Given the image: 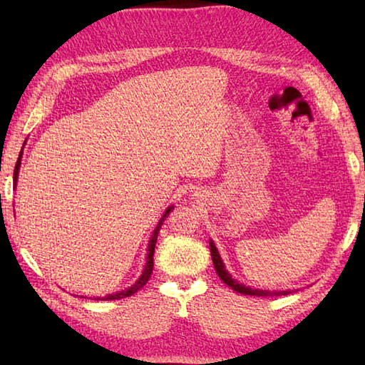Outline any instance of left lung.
I'll use <instances>...</instances> for the list:
<instances>
[{
    "label": "left lung",
    "instance_id": "obj_1",
    "mask_svg": "<svg viewBox=\"0 0 365 365\" xmlns=\"http://www.w3.org/2000/svg\"><path fill=\"white\" fill-rule=\"evenodd\" d=\"M210 254H212V260L216 273L221 277V281L224 284H227L232 290H235L242 294H251V297H281V294H290L292 290H262V289H252L250 285H245L242 282H238L237 279L232 277V274L224 267V262L220 255V251L216 250V246L213 243V240H210Z\"/></svg>",
    "mask_w": 365,
    "mask_h": 365
}]
</instances>
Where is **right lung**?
I'll return each mask as SVG.
<instances>
[{
  "instance_id": "add662e5",
  "label": "right lung",
  "mask_w": 365,
  "mask_h": 365,
  "mask_svg": "<svg viewBox=\"0 0 365 365\" xmlns=\"http://www.w3.org/2000/svg\"><path fill=\"white\" fill-rule=\"evenodd\" d=\"M25 145V144H23ZM21 155H23V149L19 155V160H17V165H15V169H14V185L17 187V180H19V173H20V166H21ZM174 205H169L166 208V212L163 213V216L160 218L157 227L153 229V234L149 240V246H147V257H145V265H144V269L141 276H139L135 284H131L130 287H127L125 290H120V292H115V293H110L106 294V297L103 298H94V299H102V301H111V299H120V298H125V297H131V294L136 293L139 289H143V287L147 284V281L150 279V274H152V269H153V252H155V245H157V238H158V234H160V229H161V224L165 222L166 216L170 213V210H173Z\"/></svg>"
}]
</instances>
